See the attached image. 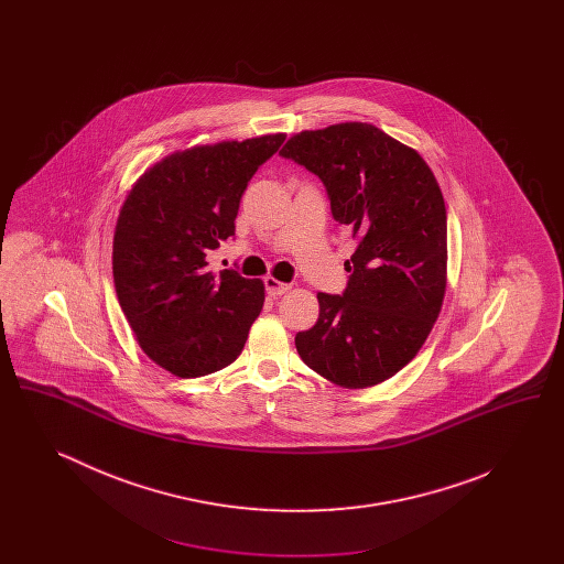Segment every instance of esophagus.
Segmentation results:
<instances>
[{
  "label": "esophagus",
  "mask_w": 564,
  "mask_h": 564,
  "mask_svg": "<svg viewBox=\"0 0 564 564\" xmlns=\"http://www.w3.org/2000/svg\"><path fill=\"white\" fill-rule=\"evenodd\" d=\"M264 288H267V294L269 295H283L285 292H290V285L276 281L274 276H267L264 279Z\"/></svg>",
  "instance_id": "1"
}]
</instances>
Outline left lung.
Returning <instances> with one entry per match:
<instances>
[{
	"mask_svg": "<svg viewBox=\"0 0 564 564\" xmlns=\"http://www.w3.org/2000/svg\"><path fill=\"white\" fill-rule=\"evenodd\" d=\"M283 159L325 186L334 219L357 242L340 295L317 294L319 319L295 334L323 378L366 389L423 347L446 292V207L427 162L368 122L294 134Z\"/></svg>",
	"mask_w": 564,
	"mask_h": 564,
	"instance_id": "8db88e82",
	"label": "left lung"
}]
</instances>
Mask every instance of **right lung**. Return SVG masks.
Returning <instances> with one entry per match:
<instances>
[{
  "label": "right lung",
  "mask_w": 564,
  "mask_h": 564,
  "mask_svg": "<svg viewBox=\"0 0 564 564\" xmlns=\"http://www.w3.org/2000/svg\"><path fill=\"white\" fill-rule=\"evenodd\" d=\"M285 134L175 152L141 175L113 232V285L143 352L171 375L198 378L241 355L264 306V283L209 270L235 237L242 192Z\"/></svg>",
  "instance_id": "add662e5"
}]
</instances>
